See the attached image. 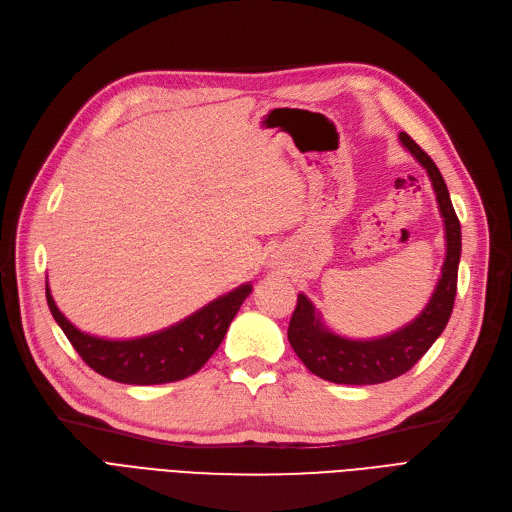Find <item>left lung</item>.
<instances>
[{"mask_svg": "<svg viewBox=\"0 0 512 512\" xmlns=\"http://www.w3.org/2000/svg\"><path fill=\"white\" fill-rule=\"evenodd\" d=\"M399 142L429 173L443 226H446V261H443L435 291L420 316L379 339L353 341L335 335L322 324L314 303L305 295L297 297V307L288 324V343L309 372L330 383L376 385L397 379L429 351L452 316L462 251L460 221L452 207L448 186L433 159L404 131L399 133Z\"/></svg>", "mask_w": 512, "mask_h": 512, "instance_id": "1", "label": "left lung"}]
</instances>
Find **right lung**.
Returning a JSON list of instances; mask_svg holds the SVG:
<instances>
[{
    "instance_id": "obj_1",
    "label": "right lung",
    "mask_w": 512,
    "mask_h": 512,
    "mask_svg": "<svg viewBox=\"0 0 512 512\" xmlns=\"http://www.w3.org/2000/svg\"><path fill=\"white\" fill-rule=\"evenodd\" d=\"M251 291V284H242L232 293L198 309L186 320L154 335L129 341H108L85 335L56 307L48 284L46 299L66 339L92 370L125 385H161L182 381L207 364Z\"/></svg>"
}]
</instances>
